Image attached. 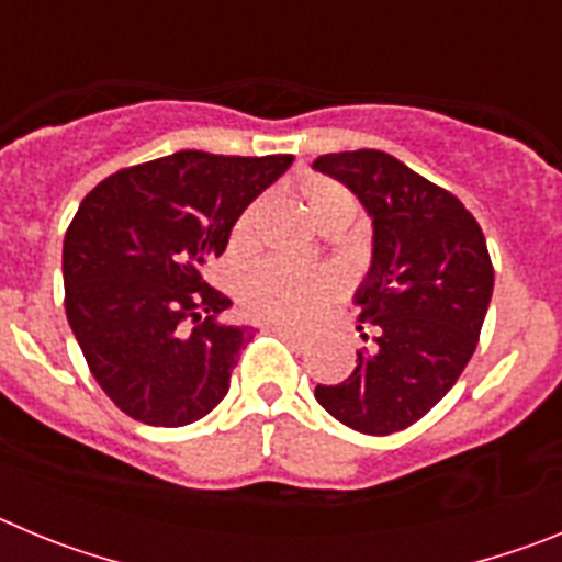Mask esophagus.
<instances>
[{
    "label": "esophagus",
    "mask_w": 562,
    "mask_h": 562,
    "mask_svg": "<svg viewBox=\"0 0 562 562\" xmlns=\"http://www.w3.org/2000/svg\"><path fill=\"white\" fill-rule=\"evenodd\" d=\"M270 331H276L278 337H284L286 342H292V346H297V349H304V346H306V337L301 335V331L290 329V326H281V324H276V326H270Z\"/></svg>",
    "instance_id": "esophagus-1"
}]
</instances>
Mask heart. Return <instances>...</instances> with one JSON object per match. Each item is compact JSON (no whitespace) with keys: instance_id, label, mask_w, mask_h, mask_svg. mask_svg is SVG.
Listing matches in <instances>:
<instances>
[{"instance_id":"obj_1","label":"heart","mask_w":562,"mask_h":562,"mask_svg":"<svg viewBox=\"0 0 562 562\" xmlns=\"http://www.w3.org/2000/svg\"><path fill=\"white\" fill-rule=\"evenodd\" d=\"M301 196H304L306 207L312 211L321 225L329 222L355 220L357 202L351 196L349 188H342L340 182L329 180V177H306L297 186ZM265 211V200H256L241 211V216L233 225V245L250 247L256 241L258 216ZM340 292V278L326 267H304L286 258H267L258 261L256 267L245 272L238 295L241 304L250 315L267 317V321H278V324L301 326L317 315L329 304L331 297Z\"/></svg>"}]
</instances>
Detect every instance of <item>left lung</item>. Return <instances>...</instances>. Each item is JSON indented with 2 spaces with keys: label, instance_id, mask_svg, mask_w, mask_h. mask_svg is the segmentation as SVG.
Returning <instances> with one entry per match:
<instances>
[{
  "label": "left lung",
  "instance_id": "1",
  "mask_svg": "<svg viewBox=\"0 0 562 562\" xmlns=\"http://www.w3.org/2000/svg\"><path fill=\"white\" fill-rule=\"evenodd\" d=\"M312 168L349 188L374 225L371 270L355 292L371 346L315 400L346 428L396 434L453 389L479 346L495 281L484 233L453 193L385 151L324 154Z\"/></svg>",
  "mask_w": 562,
  "mask_h": 562
}]
</instances>
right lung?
<instances>
[{
	"label": "right lung",
	"instance_id": "right-lung-1",
	"mask_svg": "<svg viewBox=\"0 0 562 562\" xmlns=\"http://www.w3.org/2000/svg\"><path fill=\"white\" fill-rule=\"evenodd\" d=\"M292 154L177 151L112 173L64 236L69 329L109 400L151 428L211 414L252 326L222 324L231 297L202 281L233 225Z\"/></svg>",
	"mask_w": 562,
	"mask_h": 562
}]
</instances>
